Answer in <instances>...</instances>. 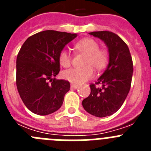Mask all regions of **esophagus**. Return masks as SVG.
Wrapping results in <instances>:
<instances>
[{
	"instance_id": "obj_1",
	"label": "esophagus",
	"mask_w": 151,
	"mask_h": 151,
	"mask_svg": "<svg viewBox=\"0 0 151 151\" xmlns=\"http://www.w3.org/2000/svg\"><path fill=\"white\" fill-rule=\"evenodd\" d=\"M78 88V85H76V84H71V88L73 89H77Z\"/></svg>"
}]
</instances>
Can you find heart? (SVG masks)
Listing matches in <instances>:
<instances>
[{
	"mask_svg": "<svg viewBox=\"0 0 151 151\" xmlns=\"http://www.w3.org/2000/svg\"><path fill=\"white\" fill-rule=\"evenodd\" d=\"M78 52L86 55L82 68H73L65 70L62 73L64 79L76 85L87 82L94 76V68L97 71H101L106 67L109 60L108 52L104 49L99 48V44L93 38H86L80 40L75 45ZM59 62L65 68L71 65L72 56L68 50H61L59 54Z\"/></svg>",
	"mask_w": 151,
	"mask_h": 151,
	"instance_id": "obj_1",
	"label": "heart"
}]
</instances>
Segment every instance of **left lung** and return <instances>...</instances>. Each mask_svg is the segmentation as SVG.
Masks as SVG:
<instances>
[{
  "label": "left lung",
  "instance_id": "obj_1",
  "mask_svg": "<svg viewBox=\"0 0 151 151\" xmlns=\"http://www.w3.org/2000/svg\"><path fill=\"white\" fill-rule=\"evenodd\" d=\"M108 47L109 64L95 84H91V93L82 101L88 113L97 117L110 116L118 111L129 94L133 73V63L127 45L119 35L109 31L92 32ZM101 83V88L96 85Z\"/></svg>",
  "mask_w": 151,
  "mask_h": 151
}]
</instances>
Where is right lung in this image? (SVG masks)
I'll return each mask as SVG.
<instances>
[{
    "mask_svg": "<svg viewBox=\"0 0 151 151\" xmlns=\"http://www.w3.org/2000/svg\"><path fill=\"white\" fill-rule=\"evenodd\" d=\"M76 34L46 30L30 36L24 42L17 58L16 82L26 107L41 116L59 110L69 82L56 79L60 72L59 54Z\"/></svg>",
    "mask_w": 151,
    "mask_h": 151,
    "instance_id": "obj_1",
    "label": "right lung"
}]
</instances>
